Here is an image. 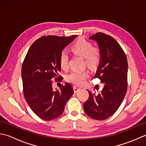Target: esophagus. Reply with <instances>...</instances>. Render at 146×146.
Segmentation results:
<instances>
[{"instance_id": "1", "label": "esophagus", "mask_w": 146, "mask_h": 146, "mask_svg": "<svg viewBox=\"0 0 146 146\" xmlns=\"http://www.w3.org/2000/svg\"><path fill=\"white\" fill-rule=\"evenodd\" d=\"M73 90H74V92H75V93H76L80 90V88L78 87V86H73Z\"/></svg>"}]
</instances>
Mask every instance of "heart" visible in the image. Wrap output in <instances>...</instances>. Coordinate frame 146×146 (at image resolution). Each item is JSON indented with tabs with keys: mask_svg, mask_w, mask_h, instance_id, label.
I'll list each match as a JSON object with an SVG mask.
<instances>
[{
	"mask_svg": "<svg viewBox=\"0 0 146 146\" xmlns=\"http://www.w3.org/2000/svg\"><path fill=\"white\" fill-rule=\"evenodd\" d=\"M71 50L76 54L84 57L86 64L90 66H96L100 63L102 59L100 49L96 46H93L92 43L84 38L77 40L71 46ZM69 56L66 50L61 51L59 56V63L61 68L66 70L68 68ZM89 71L87 70L73 71L68 75L66 79L69 82L77 85H81L88 78Z\"/></svg>",
	"mask_w": 146,
	"mask_h": 146,
	"instance_id": "heart-1",
	"label": "heart"
}]
</instances>
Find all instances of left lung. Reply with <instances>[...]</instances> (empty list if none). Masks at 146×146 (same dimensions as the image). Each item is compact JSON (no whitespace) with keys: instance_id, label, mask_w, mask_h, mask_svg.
<instances>
[{"instance_id":"left-lung-1","label":"left lung","mask_w":146,"mask_h":146,"mask_svg":"<svg viewBox=\"0 0 146 146\" xmlns=\"http://www.w3.org/2000/svg\"><path fill=\"white\" fill-rule=\"evenodd\" d=\"M90 39L97 41L102 52L101 62L94 78L100 80L104 88L98 94L88 90L89 98L83 104V108L90 117L102 120L115 113L125 97L128 63L125 52L111 36L97 33Z\"/></svg>"}]
</instances>
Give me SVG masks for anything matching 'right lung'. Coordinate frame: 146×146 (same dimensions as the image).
Wrapping results in <instances>:
<instances>
[{"label": "right lung", "instance_id": "1", "mask_svg": "<svg viewBox=\"0 0 146 146\" xmlns=\"http://www.w3.org/2000/svg\"><path fill=\"white\" fill-rule=\"evenodd\" d=\"M76 36H43L33 43L24 60L21 75L24 98L34 113L44 120L60 117L74 93L69 83L62 85L60 91H54L52 83L61 78L58 74L61 51Z\"/></svg>", "mask_w": 146, "mask_h": 146}]
</instances>
